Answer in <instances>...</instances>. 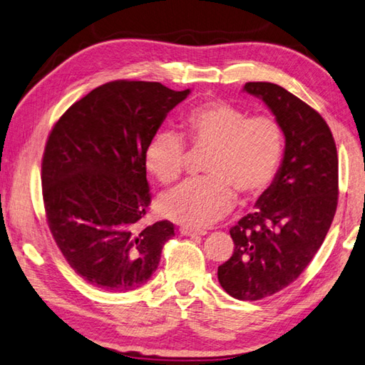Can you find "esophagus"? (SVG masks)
I'll use <instances>...</instances> for the list:
<instances>
[{"label":"esophagus","instance_id":"obj_1","mask_svg":"<svg viewBox=\"0 0 365 365\" xmlns=\"http://www.w3.org/2000/svg\"><path fill=\"white\" fill-rule=\"evenodd\" d=\"M180 231L182 236H187V237H201L206 234L205 230H192V228H185V226H182Z\"/></svg>","mask_w":365,"mask_h":365}]
</instances>
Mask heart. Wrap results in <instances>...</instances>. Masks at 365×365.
Returning a JSON list of instances; mask_svg holds the SVG:
<instances>
[{"label":"heart","instance_id":"b5f03b06","mask_svg":"<svg viewBox=\"0 0 365 365\" xmlns=\"http://www.w3.org/2000/svg\"><path fill=\"white\" fill-rule=\"evenodd\" d=\"M185 133L195 148H210L205 162L207 176L190 180L162 193L159 212L185 226L218 222L236 205V192L255 198L270 187L284 156V129L273 115L248 117L244 109L223 100L192 108L184 118ZM187 162L182 137L162 129L143 150L147 172L162 184L180 180Z\"/></svg>","mask_w":365,"mask_h":365}]
</instances>
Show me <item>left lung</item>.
I'll use <instances>...</instances> for the list:
<instances>
[{
	"mask_svg": "<svg viewBox=\"0 0 365 365\" xmlns=\"http://www.w3.org/2000/svg\"><path fill=\"white\" fill-rule=\"evenodd\" d=\"M284 129L279 172L230 234L232 256L218 267L231 297L256 302L279 292L303 273L322 247L336 214L339 159L327 121L278 84L247 83Z\"/></svg>",
	"mask_w": 365,
	"mask_h": 365,
	"instance_id": "obj_1",
	"label": "left lung"
}]
</instances>
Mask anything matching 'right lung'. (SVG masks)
<instances>
[{"mask_svg": "<svg viewBox=\"0 0 365 365\" xmlns=\"http://www.w3.org/2000/svg\"><path fill=\"white\" fill-rule=\"evenodd\" d=\"M190 91L112 81L66 110L42 159L46 222L70 267L92 286L129 292L158 269L168 220L142 228L151 203L143 150Z\"/></svg>", "mask_w": 365, "mask_h": 365, "instance_id": "right-lung-1", "label": "right lung"}]
</instances>
